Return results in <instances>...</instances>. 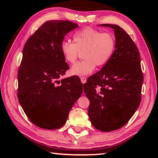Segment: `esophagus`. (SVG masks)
I'll list each match as a JSON object with an SVG mask.
<instances>
[{
  "label": "esophagus",
  "mask_w": 158,
  "mask_h": 158,
  "mask_svg": "<svg viewBox=\"0 0 158 158\" xmlns=\"http://www.w3.org/2000/svg\"><path fill=\"white\" fill-rule=\"evenodd\" d=\"M81 83H85L86 81H87V79L85 78V77H81Z\"/></svg>",
  "instance_id": "esophagus-1"
}]
</instances>
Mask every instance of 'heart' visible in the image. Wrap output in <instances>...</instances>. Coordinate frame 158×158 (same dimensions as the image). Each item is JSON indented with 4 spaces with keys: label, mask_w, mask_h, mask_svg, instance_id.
<instances>
[{
    "label": "heart",
    "mask_w": 158,
    "mask_h": 158,
    "mask_svg": "<svg viewBox=\"0 0 158 158\" xmlns=\"http://www.w3.org/2000/svg\"><path fill=\"white\" fill-rule=\"evenodd\" d=\"M115 47V39L111 33L88 27L74 34L73 43L63 41L60 49L65 61L70 64L75 63L79 52H83L82 56L85 60L73 65L70 72L73 75L84 76L92 73L96 65L106 64Z\"/></svg>",
    "instance_id": "1"
}]
</instances>
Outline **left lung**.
<instances>
[{
    "label": "left lung",
    "mask_w": 158,
    "mask_h": 158,
    "mask_svg": "<svg viewBox=\"0 0 158 158\" xmlns=\"http://www.w3.org/2000/svg\"><path fill=\"white\" fill-rule=\"evenodd\" d=\"M100 26L114 30L115 51L102 69L89 77L83 89L92 124L110 132L123 127L139 108L143 75L139 49L130 35L117 25Z\"/></svg>",
    "instance_id": "obj_1"
}]
</instances>
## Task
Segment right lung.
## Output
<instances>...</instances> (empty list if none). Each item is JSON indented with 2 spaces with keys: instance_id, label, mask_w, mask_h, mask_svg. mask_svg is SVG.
Wrapping results in <instances>:
<instances>
[{
  "instance_id": "right-lung-1",
  "label": "right lung",
  "mask_w": 158,
  "mask_h": 158,
  "mask_svg": "<svg viewBox=\"0 0 158 158\" xmlns=\"http://www.w3.org/2000/svg\"><path fill=\"white\" fill-rule=\"evenodd\" d=\"M78 26L67 20H50L25 43L18 74V98L28 119L41 128L55 130L64 125L82 94L79 77L59 79L69 69L60 45L67 33Z\"/></svg>"
}]
</instances>
